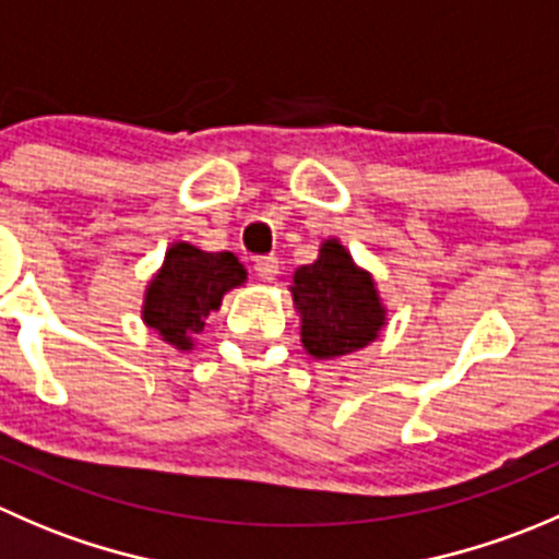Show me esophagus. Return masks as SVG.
<instances>
[{
	"label": "esophagus",
	"mask_w": 559,
	"mask_h": 559,
	"mask_svg": "<svg viewBox=\"0 0 559 559\" xmlns=\"http://www.w3.org/2000/svg\"><path fill=\"white\" fill-rule=\"evenodd\" d=\"M253 270H257V275L262 281H275V275H278L281 270V262L278 257H259L257 262H253Z\"/></svg>",
	"instance_id": "esophagus-1"
}]
</instances>
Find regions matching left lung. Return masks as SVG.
<instances>
[{
  "label": "left lung",
  "instance_id": "left-lung-1",
  "mask_svg": "<svg viewBox=\"0 0 559 559\" xmlns=\"http://www.w3.org/2000/svg\"><path fill=\"white\" fill-rule=\"evenodd\" d=\"M292 297L300 313V341L316 359H335L365 348L386 324V308L368 270L335 238L324 240L319 259L292 275Z\"/></svg>",
  "mask_w": 559,
  "mask_h": 559
}]
</instances>
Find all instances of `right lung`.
<instances>
[{"label": "right lung", "mask_w": 559, "mask_h": 559, "mask_svg": "<svg viewBox=\"0 0 559 559\" xmlns=\"http://www.w3.org/2000/svg\"><path fill=\"white\" fill-rule=\"evenodd\" d=\"M246 284V267L229 251H202L191 243H173L165 264L145 289L143 321L170 346L189 352L222 297Z\"/></svg>", "instance_id": "add662e5"}]
</instances>
